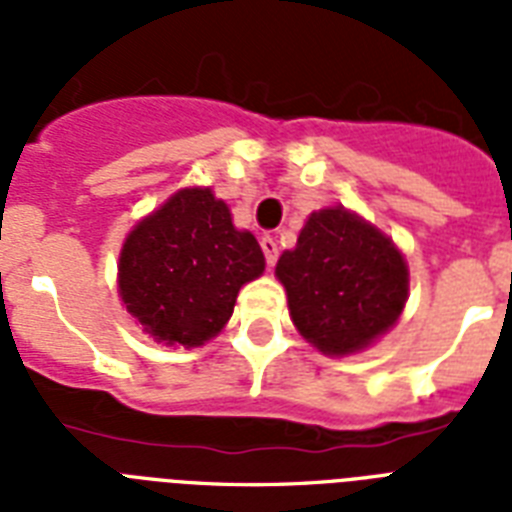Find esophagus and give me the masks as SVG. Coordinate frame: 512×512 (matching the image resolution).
I'll return each mask as SVG.
<instances>
[{"instance_id":"esophagus-1","label":"esophagus","mask_w":512,"mask_h":512,"mask_svg":"<svg viewBox=\"0 0 512 512\" xmlns=\"http://www.w3.org/2000/svg\"><path fill=\"white\" fill-rule=\"evenodd\" d=\"M260 247H263L265 263H268V265H276V260H279V244H276V239H273V236H268V233H265L263 239H260Z\"/></svg>"}]
</instances>
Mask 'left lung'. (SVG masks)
Wrapping results in <instances>:
<instances>
[{"mask_svg": "<svg viewBox=\"0 0 512 512\" xmlns=\"http://www.w3.org/2000/svg\"><path fill=\"white\" fill-rule=\"evenodd\" d=\"M276 279L297 332L335 358L361 353L396 327L409 297L396 241L340 204L308 215L295 249L281 252Z\"/></svg>", "mask_w": 512, "mask_h": 512, "instance_id": "8db88e82", "label": "left lung"}]
</instances>
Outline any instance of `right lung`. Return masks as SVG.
<instances>
[{"label":"right lung","instance_id":"right-lung-1","mask_svg":"<svg viewBox=\"0 0 512 512\" xmlns=\"http://www.w3.org/2000/svg\"><path fill=\"white\" fill-rule=\"evenodd\" d=\"M265 257L212 188L188 185L138 220L119 252V297L154 342L201 348L228 324Z\"/></svg>","mask_w":512,"mask_h":512}]
</instances>
